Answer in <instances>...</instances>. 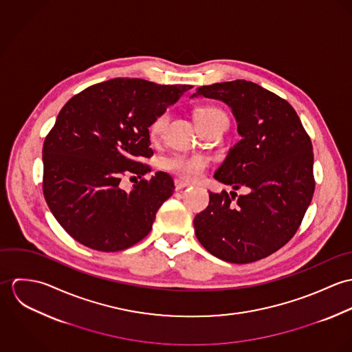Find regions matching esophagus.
Returning <instances> with one entry per match:
<instances>
[{
    "label": "esophagus",
    "mask_w": 352,
    "mask_h": 352,
    "mask_svg": "<svg viewBox=\"0 0 352 352\" xmlns=\"http://www.w3.org/2000/svg\"><path fill=\"white\" fill-rule=\"evenodd\" d=\"M187 187H190L188 183H184V182H182V180H175V188H176V191H180V190L187 188Z\"/></svg>",
    "instance_id": "obj_1"
}]
</instances>
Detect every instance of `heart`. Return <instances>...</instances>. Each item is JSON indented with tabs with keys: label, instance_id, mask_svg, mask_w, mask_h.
I'll use <instances>...</instances> for the list:
<instances>
[{
	"label": "heart",
	"instance_id": "1",
	"mask_svg": "<svg viewBox=\"0 0 352 352\" xmlns=\"http://www.w3.org/2000/svg\"><path fill=\"white\" fill-rule=\"evenodd\" d=\"M215 118H226V116H225V113L219 108L211 107V105L201 107V108L198 109V112H197V122H198V124L210 122V120H212ZM168 120H169L168 112L160 113L153 120V123H151V137H158L160 134H162L165 127H166V124H168ZM165 166H166L168 170L176 173L182 179L194 182V180H198L201 175H203V172H204V169L207 166V158L203 157V155H191V157L177 155V157H173V158L168 160Z\"/></svg>",
	"mask_w": 352,
	"mask_h": 352
}]
</instances>
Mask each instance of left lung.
<instances>
[{"label": "left lung", "mask_w": 352, "mask_h": 352, "mask_svg": "<svg viewBox=\"0 0 352 352\" xmlns=\"http://www.w3.org/2000/svg\"><path fill=\"white\" fill-rule=\"evenodd\" d=\"M223 101L241 140L214 179L233 190L210 192L194 219L201 245L215 257L245 264L280 250L296 234L314 192L313 146L296 109L260 85L236 80L201 87L192 98Z\"/></svg>", "instance_id": "left-lung-1"}]
</instances>
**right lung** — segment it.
<instances>
[{
  "instance_id": "1",
  "label": "right lung",
  "mask_w": 352,
  "mask_h": 352,
  "mask_svg": "<svg viewBox=\"0 0 352 352\" xmlns=\"http://www.w3.org/2000/svg\"><path fill=\"white\" fill-rule=\"evenodd\" d=\"M192 85L113 78L67 101L43 145V194L59 225L80 244L101 252L127 250L151 233L155 212L175 190L155 172L120 188L126 175L151 170L149 127ZM135 177V176H134Z\"/></svg>"
}]
</instances>
